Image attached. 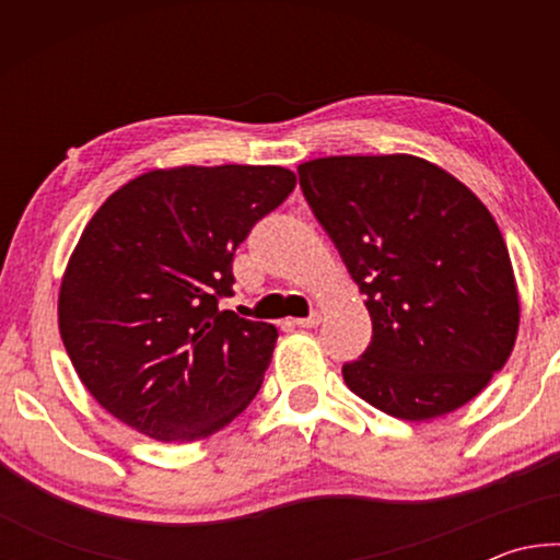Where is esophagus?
I'll return each mask as SVG.
<instances>
[{
	"mask_svg": "<svg viewBox=\"0 0 560 560\" xmlns=\"http://www.w3.org/2000/svg\"><path fill=\"white\" fill-rule=\"evenodd\" d=\"M293 324H296L299 328H316L320 324V314H318V311H314V314H311V316L296 318V320H293Z\"/></svg>",
	"mask_w": 560,
	"mask_h": 560,
	"instance_id": "1",
	"label": "esophagus"
}]
</instances>
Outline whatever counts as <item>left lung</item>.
I'll return each mask as SVG.
<instances>
[{"label":"left lung","instance_id":"left-lung-1","mask_svg":"<svg viewBox=\"0 0 560 560\" xmlns=\"http://www.w3.org/2000/svg\"><path fill=\"white\" fill-rule=\"evenodd\" d=\"M316 220L365 296L373 340L343 381L422 422L467 405L504 368L518 291L494 217L430 160L330 155L299 165Z\"/></svg>","mask_w":560,"mask_h":560}]
</instances>
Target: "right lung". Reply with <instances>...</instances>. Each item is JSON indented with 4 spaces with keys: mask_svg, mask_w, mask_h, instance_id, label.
I'll use <instances>...</instances> for the list:
<instances>
[{
    "mask_svg": "<svg viewBox=\"0 0 560 560\" xmlns=\"http://www.w3.org/2000/svg\"><path fill=\"white\" fill-rule=\"evenodd\" d=\"M293 187L279 165H183L98 207L66 264L59 330L103 410L158 442L205 440L246 410L279 330L217 301L236 246Z\"/></svg>",
    "mask_w": 560,
    "mask_h": 560,
    "instance_id": "right-lung-1",
    "label": "right lung"
}]
</instances>
